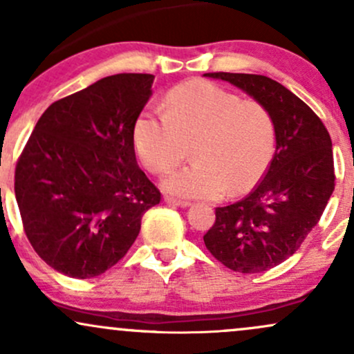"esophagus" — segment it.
Listing matches in <instances>:
<instances>
[{
    "instance_id": "1",
    "label": "esophagus",
    "mask_w": 354,
    "mask_h": 354,
    "mask_svg": "<svg viewBox=\"0 0 354 354\" xmlns=\"http://www.w3.org/2000/svg\"><path fill=\"white\" fill-rule=\"evenodd\" d=\"M165 201L168 203V205L180 206V208H186V206H189V201H186V200H178V198H173V196H165Z\"/></svg>"
}]
</instances>
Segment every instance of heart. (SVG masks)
<instances>
[{
	"label": "heart",
	"instance_id": "heart-1",
	"mask_svg": "<svg viewBox=\"0 0 354 354\" xmlns=\"http://www.w3.org/2000/svg\"><path fill=\"white\" fill-rule=\"evenodd\" d=\"M138 158L161 174L188 156L194 161L165 178L169 193L218 198L250 191L274 153L276 128L265 104L241 100L209 81H188L166 96V113L145 109L133 126Z\"/></svg>",
	"mask_w": 354,
	"mask_h": 354
}]
</instances>
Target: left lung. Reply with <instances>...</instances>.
<instances>
[{
	"instance_id": "8db88e82",
	"label": "left lung",
	"mask_w": 354,
	"mask_h": 354,
	"mask_svg": "<svg viewBox=\"0 0 354 354\" xmlns=\"http://www.w3.org/2000/svg\"><path fill=\"white\" fill-rule=\"evenodd\" d=\"M265 104L276 128V151L245 200L216 208L203 236L209 253L238 273H261L296 253L318 225L335 191L331 138L304 101L278 81L245 73H206Z\"/></svg>"
}]
</instances>
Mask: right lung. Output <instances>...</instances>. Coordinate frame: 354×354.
<instances>
[{
  "label": "right lung",
  "mask_w": 354,
  "mask_h": 354,
  "mask_svg": "<svg viewBox=\"0 0 354 354\" xmlns=\"http://www.w3.org/2000/svg\"><path fill=\"white\" fill-rule=\"evenodd\" d=\"M153 75L106 76L55 101L15 171L23 228L53 270L86 279L128 253L161 193L136 163L133 126Z\"/></svg>",
  "instance_id": "add662e5"
}]
</instances>
